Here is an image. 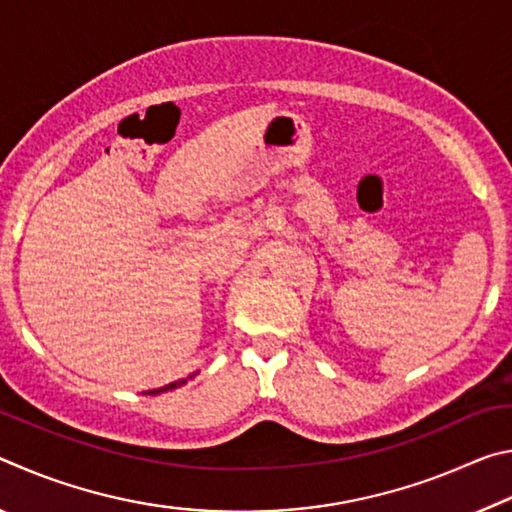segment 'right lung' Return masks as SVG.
Returning a JSON list of instances; mask_svg holds the SVG:
<instances>
[{
  "instance_id": "obj_1",
  "label": "right lung",
  "mask_w": 512,
  "mask_h": 512,
  "mask_svg": "<svg viewBox=\"0 0 512 512\" xmlns=\"http://www.w3.org/2000/svg\"><path fill=\"white\" fill-rule=\"evenodd\" d=\"M180 384H185V379H180V381H171L169 386H162V388H153V391H149V395H158V393H162V391H171V388H178Z\"/></svg>"
}]
</instances>
